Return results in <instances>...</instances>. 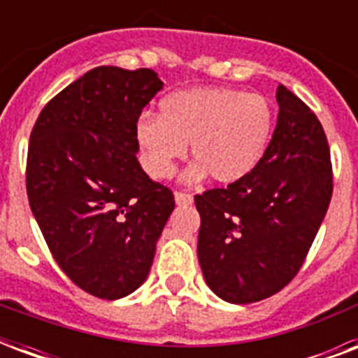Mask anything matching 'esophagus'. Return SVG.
<instances>
[{"mask_svg":"<svg viewBox=\"0 0 358 358\" xmlns=\"http://www.w3.org/2000/svg\"><path fill=\"white\" fill-rule=\"evenodd\" d=\"M174 201H176L178 206H189V204H193V195L184 193V191H176L174 193Z\"/></svg>","mask_w":358,"mask_h":358,"instance_id":"obj_1","label":"esophagus"}]
</instances>
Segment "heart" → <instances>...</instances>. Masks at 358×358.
I'll list each match as a JSON object with an SVG mask.
<instances>
[{
  "label": "heart",
  "instance_id": "1",
  "mask_svg": "<svg viewBox=\"0 0 358 358\" xmlns=\"http://www.w3.org/2000/svg\"><path fill=\"white\" fill-rule=\"evenodd\" d=\"M273 106L262 94L229 87H195L173 92L159 115L135 126L143 165L152 178H169L189 145L195 163L187 180L212 176L217 184L247 178L262 162L273 131Z\"/></svg>",
  "mask_w": 358,
  "mask_h": 358
}]
</instances>
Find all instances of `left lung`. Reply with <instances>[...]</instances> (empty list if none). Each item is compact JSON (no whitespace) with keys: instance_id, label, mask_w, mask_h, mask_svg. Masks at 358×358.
Returning a JSON list of instances; mask_svg holds the SVG:
<instances>
[{"instance_id":"1","label":"left lung","mask_w":358,"mask_h":358,"mask_svg":"<svg viewBox=\"0 0 358 358\" xmlns=\"http://www.w3.org/2000/svg\"><path fill=\"white\" fill-rule=\"evenodd\" d=\"M278 117L258 167L236 184L195 195L196 255L221 299H267L303 266L333 195V165L322 122L284 85Z\"/></svg>"}]
</instances>
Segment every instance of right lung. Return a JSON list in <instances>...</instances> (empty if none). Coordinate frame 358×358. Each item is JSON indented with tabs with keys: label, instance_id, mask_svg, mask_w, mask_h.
I'll use <instances>...</instances> for the list:
<instances>
[{
	"label": "right lung",
	"instance_id": "right-lung-1",
	"mask_svg": "<svg viewBox=\"0 0 358 358\" xmlns=\"http://www.w3.org/2000/svg\"><path fill=\"white\" fill-rule=\"evenodd\" d=\"M163 81L150 69L96 66L44 106L25 185L59 267L83 292L120 299L145 282L174 210L137 162L135 126Z\"/></svg>",
	"mask_w": 358,
	"mask_h": 358
}]
</instances>
